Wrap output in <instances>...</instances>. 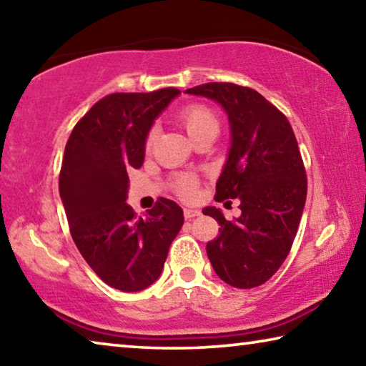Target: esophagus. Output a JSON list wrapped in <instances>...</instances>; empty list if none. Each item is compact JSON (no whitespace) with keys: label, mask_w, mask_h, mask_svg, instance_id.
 Instances as JSON below:
<instances>
[{"label":"esophagus","mask_w":366,"mask_h":366,"mask_svg":"<svg viewBox=\"0 0 366 366\" xmlns=\"http://www.w3.org/2000/svg\"><path fill=\"white\" fill-rule=\"evenodd\" d=\"M197 216H200V212H198V209H192V208H185L184 209V218L185 219L197 218Z\"/></svg>","instance_id":"obj_1"}]
</instances>
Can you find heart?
<instances>
[{"instance_id":"1","label":"heart","mask_w":366,"mask_h":366,"mask_svg":"<svg viewBox=\"0 0 366 366\" xmlns=\"http://www.w3.org/2000/svg\"><path fill=\"white\" fill-rule=\"evenodd\" d=\"M179 121H181L185 132L189 134V137L195 142L208 132L218 131L219 126L218 116H216L214 111L202 103H190L185 108H182L181 113H179ZM154 140H157V129L152 127L145 137L147 150H152ZM172 189H174L179 197L189 198L197 192V179L192 174L177 176L172 181Z\"/></svg>"}]
</instances>
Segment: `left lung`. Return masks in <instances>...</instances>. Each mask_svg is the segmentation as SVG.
<instances>
[{"label":"left lung","instance_id":"8db88e82","mask_svg":"<svg viewBox=\"0 0 366 366\" xmlns=\"http://www.w3.org/2000/svg\"><path fill=\"white\" fill-rule=\"evenodd\" d=\"M222 104L231 124V152L216 184V202L239 198L242 214L227 221L218 208L219 235L207 253L222 281L237 289L264 284L294 244L307 200V174L290 122L249 86L209 82L185 90Z\"/></svg>","mask_w":366,"mask_h":366}]
</instances>
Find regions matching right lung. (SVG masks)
<instances>
[{
	"mask_svg": "<svg viewBox=\"0 0 366 366\" xmlns=\"http://www.w3.org/2000/svg\"><path fill=\"white\" fill-rule=\"evenodd\" d=\"M179 94L168 86L103 97L74 126L64 148L59 194L72 240L98 277L122 292L158 280L184 224L182 208L168 198L159 197L145 218L126 203L127 169L144 163L147 132Z\"/></svg>",
	"mask_w": 366,
	"mask_h": 366,
	"instance_id": "obj_1",
	"label": "right lung"
}]
</instances>
